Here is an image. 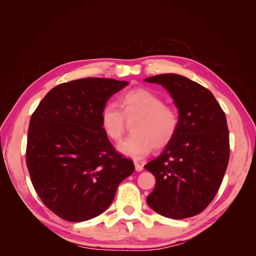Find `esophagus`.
<instances>
[{
	"label": "esophagus",
	"mask_w": 256,
	"mask_h": 256,
	"mask_svg": "<svg viewBox=\"0 0 256 256\" xmlns=\"http://www.w3.org/2000/svg\"><path fill=\"white\" fill-rule=\"evenodd\" d=\"M134 165H135V170H136V172H142L143 170L144 167L140 162H134Z\"/></svg>",
	"instance_id": "obj_1"
}]
</instances>
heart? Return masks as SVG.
Wrapping results in <instances>:
<instances>
[{
    "label": "heart",
    "mask_w": 256,
    "mask_h": 256,
    "mask_svg": "<svg viewBox=\"0 0 256 256\" xmlns=\"http://www.w3.org/2000/svg\"><path fill=\"white\" fill-rule=\"evenodd\" d=\"M120 107L113 102L106 103L100 118L102 130L113 140L121 138L128 123L134 122L133 134L118 145L123 155L143 158L154 148H165L176 136L179 114L154 92L142 88L128 90L120 99Z\"/></svg>",
    "instance_id": "heart-1"
}]
</instances>
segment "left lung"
I'll list each match as a JSON object with an SVG mask.
<instances>
[{"label":"left lung","mask_w":256,"mask_h":256,"mask_svg":"<svg viewBox=\"0 0 256 256\" xmlns=\"http://www.w3.org/2000/svg\"><path fill=\"white\" fill-rule=\"evenodd\" d=\"M144 81L164 86L179 112L176 136L144 166L156 178L146 201L166 218H190L214 198L226 170L230 144L226 114L208 89L184 76L164 74Z\"/></svg>","instance_id":"left-lung-1"}]
</instances>
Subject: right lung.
<instances>
[{
    "label": "right lung",
    "instance_id": "1",
    "mask_svg": "<svg viewBox=\"0 0 256 256\" xmlns=\"http://www.w3.org/2000/svg\"><path fill=\"white\" fill-rule=\"evenodd\" d=\"M128 81L84 78L52 89L32 113L26 164L48 209L72 222L96 218L132 175L131 160L116 153L101 126V111Z\"/></svg>",
    "mask_w": 256,
    "mask_h": 256
}]
</instances>
